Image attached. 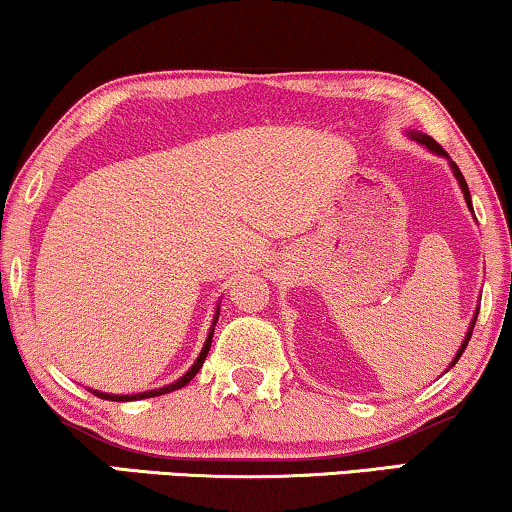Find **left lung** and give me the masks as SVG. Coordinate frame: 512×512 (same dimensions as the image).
I'll list each match as a JSON object with an SVG mask.
<instances>
[{
    "instance_id": "obj_1",
    "label": "left lung",
    "mask_w": 512,
    "mask_h": 512,
    "mask_svg": "<svg viewBox=\"0 0 512 512\" xmlns=\"http://www.w3.org/2000/svg\"><path fill=\"white\" fill-rule=\"evenodd\" d=\"M409 137L411 139H416L418 144H423L425 148H428V151H432L435 155H442V158H446L449 160V153L444 151L442 146L437 144L435 139L432 137H428V134H420V132H409ZM449 165H451V170H454V177L458 179V184H461V191H463V198H465V203H468V208L472 210V200H470V191H468V184H465V179H463V174H461V170H458V165L454 163V160H449ZM477 314H480V309H475V319H472V323H470V328H468V333H465V340H463V345H461V349H458L456 352V357H454V361H451V366L456 364L458 359H461V354L465 352V347H468V340H470V335H472V328H475V321H477ZM449 366V368H451Z\"/></svg>"
}]
</instances>
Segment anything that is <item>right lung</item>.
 Masks as SVG:
<instances>
[{
	"label": "right lung",
	"mask_w": 512,
	"mask_h": 512,
	"mask_svg": "<svg viewBox=\"0 0 512 512\" xmlns=\"http://www.w3.org/2000/svg\"><path fill=\"white\" fill-rule=\"evenodd\" d=\"M217 319H219V307H217V312H215V321H212V328H210V333H208V340H205V345H203V349H200V354H198V359L193 361V366L189 368V371H186L184 375H181L179 380H174L172 385H165V387H158V390H148V392H139V394H106V392H96V390H92L96 397H101V399H108V401H134V399H148V397H160V394H167V392H174V390H181V387H184L186 383H191L193 378H196V373L200 371V366H203V361H205V357H208V352H210V345H212V333H215V323H217Z\"/></svg>",
	"instance_id": "right-lung-1"
}]
</instances>
